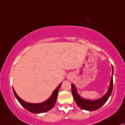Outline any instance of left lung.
I'll return each instance as SVG.
<instances>
[{
  "label": "left lung",
  "instance_id": "obj_1",
  "mask_svg": "<svg viewBox=\"0 0 125 125\" xmlns=\"http://www.w3.org/2000/svg\"><path fill=\"white\" fill-rule=\"evenodd\" d=\"M113 72H114V69L112 66V75H111L110 83L107 93L100 98L95 100H91V99H84L82 98L78 93L75 86L73 83L71 84V91H72L73 98L76 104L81 109L87 111L96 110L102 107L107 102L110 96L111 95L113 89Z\"/></svg>",
  "mask_w": 125,
  "mask_h": 125
}]
</instances>
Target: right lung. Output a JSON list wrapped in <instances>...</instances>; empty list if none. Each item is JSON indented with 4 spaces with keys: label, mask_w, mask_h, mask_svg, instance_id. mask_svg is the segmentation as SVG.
Masks as SVG:
<instances>
[{
    "label": "right lung",
    "mask_w": 125,
    "mask_h": 125,
    "mask_svg": "<svg viewBox=\"0 0 125 125\" xmlns=\"http://www.w3.org/2000/svg\"><path fill=\"white\" fill-rule=\"evenodd\" d=\"M62 83H61L53 91V92L50 96V97L47 100L41 103H38V104H32V103L27 102L26 101L21 99L19 96L16 94L15 91L12 87L13 91H14V95L16 98L17 99L18 102L20 104L30 112L32 113H35V114H39V113H43L47 112V111L50 110L52 109L55 104L56 98H57L58 92H59L60 87Z\"/></svg>",
    "instance_id": "add662e5"
}]
</instances>
